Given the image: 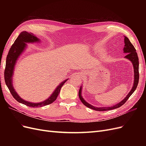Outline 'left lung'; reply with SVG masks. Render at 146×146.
<instances>
[{
    "label": "left lung",
    "mask_w": 146,
    "mask_h": 146,
    "mask_svg": "<svg viewBox=\"0 0 146 146\" xmlns=\"http://www.w3.org/2000/svg\"><path fill=\"white\" fill-rule=\"evenodd\" d=\"M124 42H125V46L124 48H123V52L124 53H127V55H125V58L129 59L130 60L132 63H133V68H134V72H135V81H134V84H133V86L132 88V90L130 91V92L127 96L126 98L123 99L121 102H119V104L115 105L113 107H104V108H98V107H94L93 106H92L91 105L87 103L84 100L81 95L82 93V86L80 88V90H79L78 92V96H79V98H80V100L85 105L86 107L88 108H90L91 109L94 110L96 111H108V110H113L115 108H117L119 107H121L122 105L124 104L127 100L129 99V98L131 96V95L133 93V92L135 91L136 89L137 86L138 85V82H139V59H138V54L136 53V50L135 49V47L132 44L130 40L127 37L125 36L124 38Z\"/></svg>",
    "instance_id": "8db88e82"
}]
</instances>
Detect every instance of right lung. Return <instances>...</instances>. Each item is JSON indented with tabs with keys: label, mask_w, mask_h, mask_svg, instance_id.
I'll list each match as a JSON object with an SVG mask.
<instances>
[{
	"label": "right lung",
	"mask_w": 146,
	"mask_h": 146,
	"mask_svg": "<svg viewBox=\"0 0 146 146\" xmlns=\"http://www.w3.org/2000/svg\"><path fill=\"white\" fill-rule=\"evenodd\" d=\"M39 41V39L37 38L32 33H30L27 32H22L19 35L18 37L17 38L15 42L13 44L9 52H8L6 60L5 69V71H4V78H5V83L14 99H15L17 102H19L21 104L33 108L43 107V106L49 105L54 102L56 99L57 97H58L61 87L63 86L66 81L68 80L67 79L66 80H64L62 83H61L56 88L55 91L53 92V94L51 95L49 98L40 103H32L24 100L16 93L14 88L13 87L11 80L13 70H14L15 66H16V61L25 48L26 46L25 42H33Z\"/></svg>",
	"instance_id": "add662e5"
}]
</instances>
